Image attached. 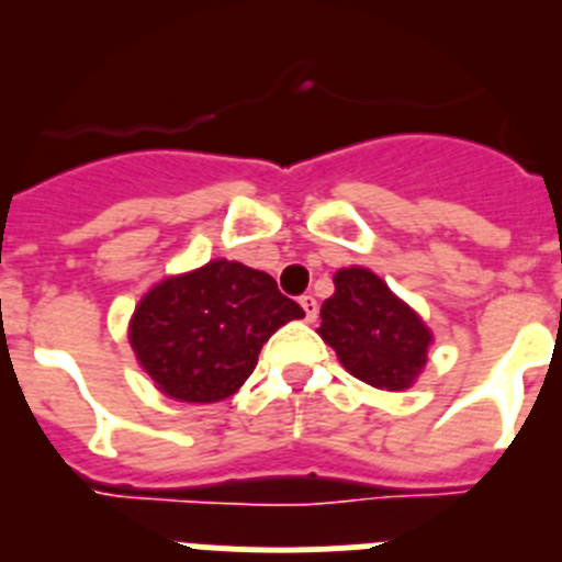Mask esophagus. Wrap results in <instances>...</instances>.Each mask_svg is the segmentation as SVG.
<instances>
[{
    "mask_svg": "<svg viewBox=\"0 0 562 562\" xmlns=\"http://www.w3.org/2000/svg\"><path fill=\"white\" fill-rule=\"evenodd\" d=\"M301 306H304V312H306V321H315L317 317V301H315V295H301Z\"/></svg>",
    "mask_w": 562,
    "mask_h": 562,
    "instance_id": "obj_1",
    "label": "esophagus"
}]
</instances>
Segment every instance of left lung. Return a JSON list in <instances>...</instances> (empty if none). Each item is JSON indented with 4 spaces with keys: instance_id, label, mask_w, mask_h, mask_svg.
I'll list each match as a JSON object with an SVG mask.
<instances>
[{
    "instance_id": "8db88e82",
    "label": "left lung",
    "mask_w": 562,
    "mask_h": 562,
    "mask_svg": "<svg viewBox=\"0 0 562 562\" xmlns=\"http://www.w3.org/2000/svg\"><path fill=\"white\" fill-rule=\"evenodd\" d=\"M342 369L380 391H405L428 362L434 331L376 272L342 267L321 306V329Z\"/></svg>"
}]
</instances>
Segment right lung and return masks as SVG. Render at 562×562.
Wrapping results in <instances>:
<instances>
[{"label":"right lung","instance_id":"1","mask_svg":"<svg viewBox=\"0 0 562 562\" xmlns=\"http://www.w3.org/2000/svg\"><path fill=\"white\" fill-rule=\"evenodd\" d=\"M304 317L276 278L213 258L154 284L128 321V342L154 389L177 402H222L252 374L276 329Z\"/></svg>","mask_w":562,"mask_h":562}]
</instances>
